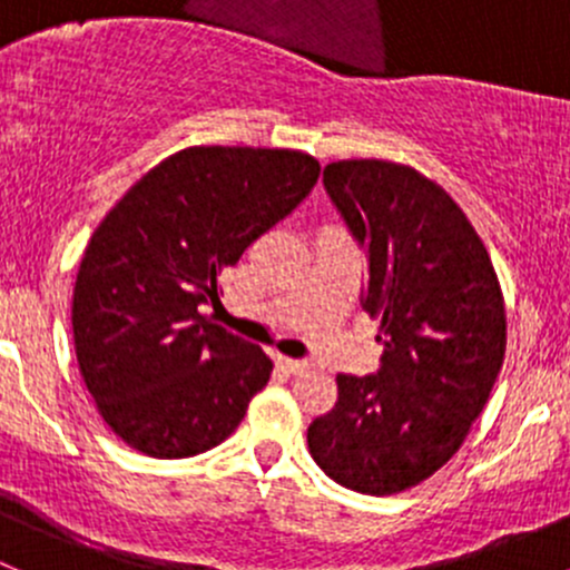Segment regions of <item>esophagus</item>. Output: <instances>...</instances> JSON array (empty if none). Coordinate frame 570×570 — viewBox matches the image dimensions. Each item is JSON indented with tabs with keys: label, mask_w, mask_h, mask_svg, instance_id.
Listing matches in <instances>:
<instances>
[{
	"label": "esophagus",
	"mask_w": 570,
	"mask_h": 570,
	"mask_svg": "<svg viewBox=\"0 0 570 570\" xmlns=\"http://www.w3.org/2000/svg\"><path fill=\"white\" fill-rule=\"evenodd\" d=\"M275 361H278L281 370H286V372H289V375H303V372H306L308 366H312V364H308V361L289 358V355H278V358H275Z\"/></svg>",
	"instance_id": "34e87169"
}]
</instances>
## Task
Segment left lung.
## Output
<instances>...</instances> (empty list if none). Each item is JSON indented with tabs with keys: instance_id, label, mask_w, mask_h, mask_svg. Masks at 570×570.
<instances>
[{
	"instance_id": "left-lung-1",
	"label": "left lung",
	"mask_w": 570,
	"mask_h": 570,
	"mask_svg": "<svg viewBox=\"0 0 570 570\" xmlns=\"http://www.w3.org/2000/svg\"><path fill=\"white\" fill-rule=\"evenodd\" d=\"M322 181L364 245L383 358L377 375H336L308 452L338 485L392 497L450 461L485 407L508 347L502 286L461 206L419 170L342 159Z\"/></svg>"
}]
</instances>
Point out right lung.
<instances>
[{"instance_id":"add662e5","label":"right lung","mask_w":570,"mask_h":570,"mask_svg":"<svg viewBox=\"0 0 570 570\" xmlns=\"http://www.w3.org/2000/svg\"><path fill=\"white\" fill-rule=\"evenodd\" d=\"M292 148L193 146L154 165L107 212L73 284V350L101 419L148 458L223 444L273 361L200 306L220 275L317 184Z\"/></svg>"}]
</instances>
